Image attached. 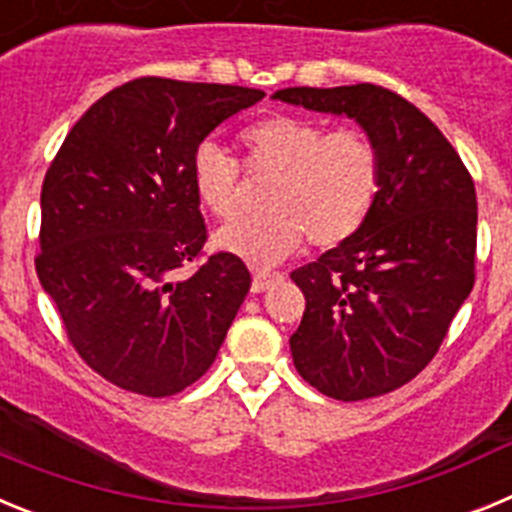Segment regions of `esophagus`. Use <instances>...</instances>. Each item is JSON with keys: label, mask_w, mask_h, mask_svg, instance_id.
<instances>
[{"label": "esophagus", "mask_w": 512, "mask_h": 512, "mask_svg": "<svg viewBox=\"0 0 512 512\" xmlns=\"http://www.w3.org/2000/svg\"><path fill=\"white\" fill-rule=\"evenodd\" d=\"M279 279H282V274H277V271L256 269L253 271V279H251V292L253 295H261V292H266L269 287H274Z\"/></svg>", "instance_id": "esophagus-1"}]
</instances>
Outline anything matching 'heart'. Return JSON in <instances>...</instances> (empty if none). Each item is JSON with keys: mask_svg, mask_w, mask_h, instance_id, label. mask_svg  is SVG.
<instances>
[{"mask_svg": "<svg viewBox=\"0 0 512 512\" xmlns=\"http://www.w3.org/2000/svg\"><path fill=\"white\" fill-rule=\"evenodd\" d=\"M243 164L251 174H274L266 189L269 212L241 217L212 235L220 251L256 266L289 259L307 241L333 248L359 233L382 194V151L359 130H333L297 115H271L241 130ZM192 187L210 215L228 220L238 210L241 166L215 143L192 156Z\"/></svg>", "mask_w": 512, "mask_h": 512, "instance_id": "1", "label": "heart"}]
</instances>
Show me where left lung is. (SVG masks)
Returning a JSON list of instances; mask_svg holds the SVG:
<instances>
[{
    "instance_id": "1",
    "label": "left lung",
    "mask_w": 512,
    "mask_h": 512,
    "mask_svg": "<svg viewBox=\"0 0 512 512\" xmlns=\"http://www.w3.org/2000/svg\"><path fill=\"white\" fill-rule=\"evenodd\" d=\"M274 99L359 122L382 151L384 184L364 228L292 271L305 315L295 369L333 400L387 395L428 366L474 287L477 194L441 130L374 84L292 87Z\"/></svg>"
}]
</instances>
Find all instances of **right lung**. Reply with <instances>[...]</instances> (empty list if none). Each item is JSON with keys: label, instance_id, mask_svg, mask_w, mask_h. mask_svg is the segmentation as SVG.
I'll return each instance as SVG.
<instances>
[{"label": "right lung", "instance_id": "1", "mask_svg": "<svg viewBox=\"0 0 512 512\" xmlns=\"http://www.w3.org/2000/svg\"><path fill=\"white\" fill-rule=\"evenodd\" d=\"M259 99L230 84L128 81L81 115L45 174L38 279L81 359L122 390L169 397L197 382L246 300L238 256L179 269L207 241L194 151Z\"/></svg>", "mask_w": 512, "mask_h": 512}]
</instances>
